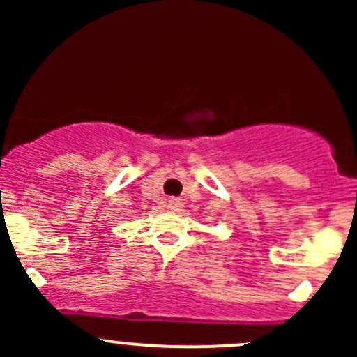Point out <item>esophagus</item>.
Segmentation results:
<instances>
[{"label":"esophagus","mask_w":357,"mask_h":357,"mask_svg":"<svg viewBox=\"0 0 357 357\" xmlns=\"http://www.w3.org/2000/svg\"><path fill=\"white\" fill-rule=\"evenodd\" d=\"M179 206H181V199L178 198L167 199V208H171V210H179Z\"/></svg>","instance_id":"obj_1"}]
</instances>
